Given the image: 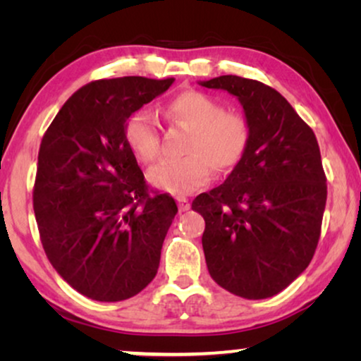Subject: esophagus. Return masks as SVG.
Segmentation results:
<instances>
[{
	"instance_id": "34e87169",
	"label": "esophagus",
	"mask_w": 361,
	"mask_h": 361,
	"mask_svg": "<svg viewBox=\"0 0 361 361\" xmlns=\"http://www.w3.org/2000/svg\"><path fill=\"white\" fill-rule=\"evenodd\" d=\"M177 205H179V210L180 212H187V210L190 209L189 200H187L185 197H177Z\"/></svg>"
}]
</instances>
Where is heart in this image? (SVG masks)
Returning <instances> with one entry per match:
<instances>
[{
	"label": "heart",
	"mask_w": 361,
	"mask_h": 361,
	"mask_svg": "<svg viewBox=\"0 0 361 361\" xmlns=\"http://www.w3.org/2000/svg\"><path fill=\"white\" fill-rule=\"evenodd\" d=\"M174 125L190 131L185 159L164 161L152 167L147 179L156 189L187 195L209 180L210 167L226 172L238 164L250 145V125L240 113L225 111L215 98L202 92H184L164 106ZM125 141L137 161L151 164L159 156L156 116L140 108L125 123Z\"/></svg>",
	"instance_id": "heart-1"
}]
</instances>
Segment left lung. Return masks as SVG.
<instances>
[{
    "label": "left lung",
    "mask_w": 361,
    "mask_h": 361,
    "mask_svg": "<svg viewBox=\"0 0 361 361\" xmlns=\"http://www.w3.org/2000/svg\"><path fill=\"white\" fill-rule=\"evenodd\" d=\"M243 106L250 145L224 184L200 194L212 279L245 299L273 298L307 268L317 248L327 179L314 131L264 83L238 75L199 82Z\"/></svg>",
    "instance_id": "1"
}]
</instances>
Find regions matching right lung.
<instances>
[{
	"label": "right lung",
	"mask_w": 361,
	"mask_h": 361,
	"mask_svg": "<svg viewBox=\"0 0 361 361\" xmlns=\"http://www.w3.org/2000/svg\"><path fill=\"white\" fill-rule=\"evenodd\" d=\"M172 83L146 77L88 83L42 137L32 200L44 251L62 279L93 300L130 299L159 268L177 205L167 194H147L125 123Z\"/></svg>",
	"instance_id": "right-lung-1"
}]
</instances>
